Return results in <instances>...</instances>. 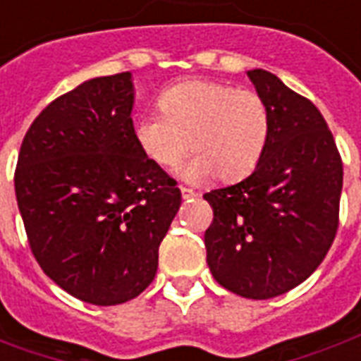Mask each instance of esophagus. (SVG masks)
Listing matches in <instances>:
<instances>
[{
  "instance_id": "obj_1",
  "label": "esophagus",
  "mask_w": 361,
  "mask_h": 361,
  "mask_svg": "<svg viewBox=\"0 0 361 361\" xmlns=\"http://www.w3.org/2000/svg\"><path fill=\"white\" fill-rule=\"evenodd\" d=\"M180 191H181V197H183V199H193V197H197V191H193V189L180 188Z\"/></svg>"
}]
</instances>
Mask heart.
<instances>
[{
	"label": "heart",
	"instance_id": "heart-1",
	"mask_svg": "<svg viewBox=\"0 0 361 361\" xmlns=\"http://www.w3.org/2000/svg\"><path fill=\"white\" fill-rule=\"evenodd\" d=\"M158 108L162 116L135 121V141L160 168H173L188 149L195 152L181 170L191 181L214 173L222 181L242 180L257 168L269 147L271 110L255 90L193 79L166 89Z\"/></svg>",
	"mask_w": 361,
	"mask_h": 361
}]
</instances>
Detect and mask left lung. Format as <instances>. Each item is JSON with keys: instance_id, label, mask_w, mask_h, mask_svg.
<instances>
[{"instance_id": "obj_1", "label": "left lung", "mask_w": 361, "mask_h": 361, "mask_svg": "<svg viewBox=\"0 0 361 361\" xmlns=\"http://www.w3.org/2000/svg\"><path fill=\"white\" fill-rule=\"evenodd\" d=\"M271 110V139L250 178L204 193L212 276L230 292L269 300L313 274L338 228L342 160L315 104L265 69L247 71Z\"/></svg>"}]
</instances>
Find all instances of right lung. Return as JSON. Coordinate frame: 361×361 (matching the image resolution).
I'll use <instances>...</instances> for the list:
<instances>
[{
    "label": "right lung",
    "instance_id": "add662e5",
    "mask_svg": "<svg viewBox=\"0 0 361 361\" xmlns=\"http://www.w3.org/2000/svg\"><path fill=\"white\" fill-rule=\"evenodd\" d=\"M133 102L129 71L85 81L40 111L15 170L38 265L94 305L129 302L154 280L181 204L176 180L135 141Z\"/></svg>",
    "mask_w": 361,
    "mask_h": 361
}]
</instances>
